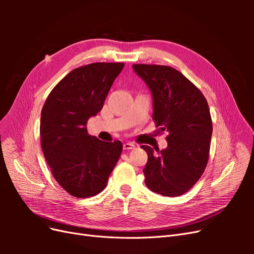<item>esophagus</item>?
Segmentation results:
<instances>
[{"label": "esophagus", "mask_w": 254, "mask_h": 254, "mask_svg": "<svg viewBox=\"0 0 254 254\" xmlns=\"http://www.w3.org/2000/svg\"><path fill=\"white\" fill-rule=\"evenodd\" d=\"M135 147V145L133 143H130V142H127V143H124V145H123V148H124L125 150H128V149H133Z\"/></svg>", "instance_id": "1"}]
</instances>
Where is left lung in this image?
I'll use <instances>...</instances> for the list:
<instances>
[{
    "label": "left lung",
    "mask_w": 254,
    "mask_h": 254,
    "mask_svg": "<svg viewBox=\"0 0 254 254\" xmlns=\"http://www.w3.org/2000/svg\"><path fill=\"white\" fill-rule=\"evenodd\" d=\"M132 68L151 92L156 126L168 132L165 149L141 146L148 156L145 183L155 193L180 196L199 180L209 159L213 131L209 105L200 90L174 67L133 64Z\"/></svg>",
    "instance_id": "8db88e82"
}]
</instances>
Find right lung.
Masks as SVG:
<instances>
[{"mask_svg":"<svg viewBox=\"0 0 254 254\" xmlns=\"http://www.w3.org/2000/svg\"><path fill=\"white\" fill-rule=\"evenodd\" d=\"M124 64L95 63L75 68L52 90L41 111L40 135L54 178L68 194L95 196L106 188L123 150L121 141L88 134L87 122L102 110Z\"/></svg>","mask_w":254,"mask_h":254,"instance_id":"add662e5","label":"right lung"}]
</instances>
